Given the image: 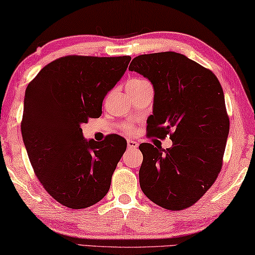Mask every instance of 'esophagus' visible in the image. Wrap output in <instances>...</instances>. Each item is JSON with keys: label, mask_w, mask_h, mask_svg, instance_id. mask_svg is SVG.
Returning <instances> with one entry per match:
<instances>
[{"label": "esophagus", "mask_w": 255, "mask_h": 255, "mask_svg": "<svg viewBox=\"0 0 255 255\" xmlns=\"http://www.w3.org/2000/svg\"><path fill=\"white\" fill-rule=\"evenodd\" d=\"M138 146H139V143L136 142V141L130 140V139L128 140V149H136Z\"/></svg>", "instance_id": "1"}]
</instances>
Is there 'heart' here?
<instances>
[{
    "label": "heart",
    "mask_w": 255,
    "mask_h": 255,
    "mask_svg": "<svg viewBox=\"0 0 255 255\" xmlns=\"http://www.w3.org/2000/svg\"><path fill=\"white\" fill-rule=\"evenodd\" d=\"M149 84V82L143 80V78H132L127 83V91L128 92H135V91H139V90H142L143 88L148 87ZM123 130L127 131V132H131L132 131V128L130 124H123Z\"/></svg>",
    "instance_id": "heart-1"
}]
</instances>
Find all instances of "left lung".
Segmentation results:
<instances>
[{
  "mask_svg": "<svg viewBox=\"0 0 255 255\" xmlns=\"http://www.w3.org/2000/svg\"><path fill=\"white\" fill-rule=\"evenodd\" d=\"M128 70L147 77L154 87V109L148 134L172 147L141 143L140 187L155 204L171 211L194 205L217 180L222 167L229 117L217 76L181 53L135 57ZM148 123V122H147Z\"/></svg>",
  "mask_w": 255,
  "mask_h": 255,
  "instance_id": "left-lung-1",
  "label": "left lung"
}]
</instances>
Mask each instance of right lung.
<instances>
[{"label":"right lung","mask_w":255,"mask_h":255,"mask_svg":"<svg viewBox=\"0 0 255 255\" xmlns=\"http://www.w3.org/2000/svg\"><path fill=\"white\" fill-rule=\"evenodd\" d=\"M130 56H66L43 67L25 92L22 140L35 174L64 206L95 205L111 188L127 140H85L81 124L101 115L104 98L124 75Z\"/></svg>","instance_id":"right-lung-1"}]
</instances>
